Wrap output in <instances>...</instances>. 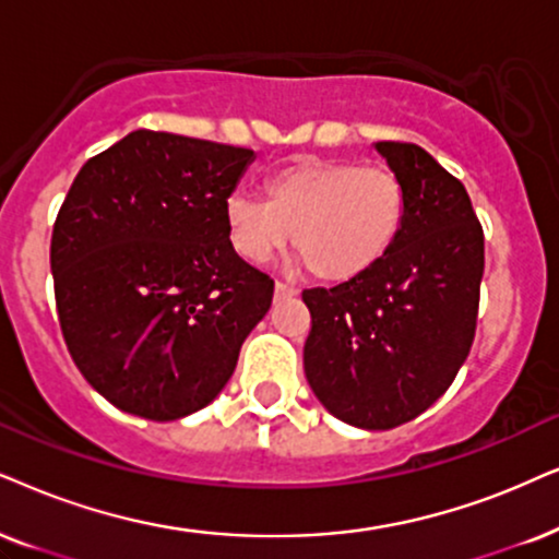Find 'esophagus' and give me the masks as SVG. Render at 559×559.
Wrapping results in <instances>:
<instances>
[{
  "label": "esophagus",
  "instance_id": "34e87169",
  "mask_svg": "<svg viewBox=\"0 0 559 559\" xmlns=\"http://www.w3.org/2000/svg\"><path fill=\"white\" fill-rule=\"evenodd\" d=\"M299 288L286 284V281H275V299H288V296H294Z\"/></svg>",
  "mask_w": 559,
  "mask_h": 559
}]
</instances>
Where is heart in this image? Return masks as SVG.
<instances>
[{
  "instance_id": "heart-1",
  "label": "heart",
  "mask_w": 559,
  "mask_h": 559,
  "mask_svg": "<svg viewBox=\"0 0 559 559\" xmlns=\"http://www.w3.org/2000/svg\"><path fill=\"white\" fill-rule=\"evenodd\" d=\"M397 175L353 162L296 159L265 180V201L231 193L224 227L237 255L265 263L292 239L309 271L330 284L369 273L405 227Z\"/></svg>"
}]
</instances>
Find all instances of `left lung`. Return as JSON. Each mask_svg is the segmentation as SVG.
<instances>
[{
    "instance_id": "obj_1",
    "label": "left lung",
    "mask_w": 559,
    "mask_h": 559,
    "mask_svg": "<svg viewBox=\"0 0 559 559\" xmlns=\"http://www.w3.org/2000/svg\"><path fill=\"white\" fill-rule=\"evenodd\" d=\"M377 150L407 193L400 239L369 273L301 294L312 314L309 386L366 430L418 418L449 390L475 341L485 271L483 224L462 180L418 144Z\"/></svg>"
}]
</instances>
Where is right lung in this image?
<instances>
[{
	"label": "right lung",
	"instance_id": "1",
	"mask_svg": "<svg viewBox=\"0 0 559 559\" xmlns=\"http://www.w3.org/2000/svg\"><path fill=\"white\" fill-rule=\"evenodd\" d=\"M252 150L139 129L84 162L51 235L61 335L110 405L146 420L206 407L273 301L224 203Z\"/></svg>",
	"mask_w": 559,
	"mask_h": 559
}]
</instances>
